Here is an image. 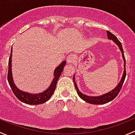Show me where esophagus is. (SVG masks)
<instances>
[{
  "instance_id": "1",
  "label": "esophagus",
  "mask_w": 135,
  "mask_h": 135,
  "mask_svg": "<svg viewBox=\"0 0 135 135\" xmlns=\"http://www.w3.org/2000/svg\"><path fill=\"white\" fill-rule=\"evenodd\" d=\"M66 60H67V63L68 64H71L72 63H73V62H74L75 57L73 55H70L68 56L67 58H66Z\"/></svg>"
}]
</instances>
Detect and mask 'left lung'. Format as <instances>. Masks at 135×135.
I'll return each instance as SVG.
<instances>
[{"label": "left lung", "instance_id": "obj_1", "mask_svg": "<svg viewBox=\"0 0 135 135\" xmlns=\"http://www.w3.org/2000/svg\"><path fill=\"white\" fill-rule=\"evenodd\" d=\"M107 37L109 40H112L114 41V43L116 44L119 47V50H120L121 52H122V58H123V61H124V71H123V73L122 75V77L120 81L119 82V83L118 84V85L116 86V88H114L113 90H112L111 91H109V92L106 93V94H104L101 95H99V96H90V95H85L84 94H83L82 92H80L79 91V88L77 85V83L75 81V75L73 76V82H74L76 90H77V94L79 95V96L83 100L85 101L86 102L88 103L93 104V105H102V104H105L107 103H109L110 101H111L112 100H113L114 99L116 98L118 95V94H119V92L120 91L121 88H122V85H123V83H124L125 79L126 77V59H125L124 56V52H123V48H122V44H121L120 41L118 40V38L115 36L114 34H112V33L110 32L109 31H107Z\"/></svg>", "mask_w": 135, "mask_h": 135}]
</instances>
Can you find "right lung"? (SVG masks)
Wrapping results in <instances>:
<instances>
[{"label":"right lung","mask_w":135,"mask_h":135,"mask_svg":"<svg viewBox=\"0 0 135 135\" xmlns=\"http://www.w3.org/2000/svg\"><path fill=\"white\" fill-rule=\"evenodd\" d=\"M12 47L11 49L10 56L9 58L8 62V81L9 86L13 91V94L17 97V98L20 100L21 102L28 105H40L45 103L51 98L54 94L55 88H56V83L60 77L62 72L63 71L64 68L66 65V62L64 60L59 66L55 68L54 71V78L51 82V85L47 90L40 94H30V93L23 91L19 90L15 84L12 76Z\"/></svg>","instance_id":"obj_1"}]
</instances>
